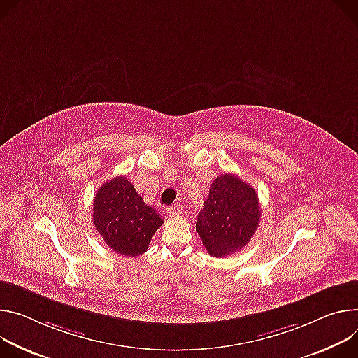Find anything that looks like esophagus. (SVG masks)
<instances>
[{"mask_svg":"<svg viewBox=\"0 0 358 358\" xmlns=\"http://www.w3.org/2000/svg\"><path fill=\"white\" fill-rule=\"evenodd\" d=\"M182 210H183L182 205H172V206L168 208V213H169L171 217H178V216H180V215H182Z\"/></svg>","mask_w":358,"mask_h":358,"instance_id":"esophagus-1","label":"esophagus"}]
</instances>
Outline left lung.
I'll return each instance as SVG.
<instances>
[{"instance_id":"8db88e82","label":"left lung","mask_w":358,"mask_h":358,"mask_svg":"<svg viewBox=\"0 0 358 358\" xmlns=\"http://www.w3.org/2000/svg\"><path fill=\"white\" fill-rule=\"evenodd\" d=\"M260 212L255 189L239 176L224 173L212 182L196 230L210 256L226 257L250 242Z\"/></svg>"}]
</instances>
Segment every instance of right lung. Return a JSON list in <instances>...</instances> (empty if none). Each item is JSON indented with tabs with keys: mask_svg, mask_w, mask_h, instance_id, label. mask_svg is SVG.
I'll return each instance as SVG.
<instances>
[{
	"mask_svg": "<svg viewBox=\"0 0 358 358\" xmlns=\"http://www.w3.org/2000/svg\"><path fill=\"white\" fill-rule=\"evenodd\" d=\"M92 222L105 243L117 255L136 257L148 250L164 220L148 206L127 176L103 183L94 201Z\"/></svg>",
	"mask_w": 358,
	"mask_h": 358,
	"instance_id": "1",
	"label": "right lung"
}]
</instances>
